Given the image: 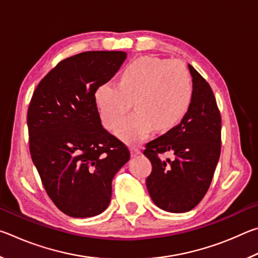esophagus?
<instances>
[{"mask_svg":"<svg viewBox=\"0 0 258 258\" xmlns=\"http://www.w3.org/2000/svg\"><path fill=\"white\" fill-rule=\"evenodd\" d=\"M130 151H131V156L132 157H137L138 155L141 154V150H140L138 147H131Z\"/></svg>","mask_w":258,"mask_h":258,"instance_id":"obj_1","label":"esophagus"}]
</instances>
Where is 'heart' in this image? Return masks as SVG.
<instances>
[{"label":"heart","mask_w":258,"mask_h":258,"mask_svg":"<svg viewBox=\"0 0 258 258\" xmlns=\"http://www.w3.org/2000/svg\"><path fill=\"white\" fill-rule=\"evenodd\" d=\"M194 100L190 73L180 61L146 55L133 60L120 73L118 84L107 82L98 87L95 102L108 130L119 127L135 102L137 110L118 131L121 140L138 145L154 127L167 132L189 112Z\"/></svg>","instance_id":"obj_1"}]
</instances>
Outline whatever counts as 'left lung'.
<instances>
[{"mask_svg": "<svg viewBox=\"0 0 258 258\" xmlns=\"http://www.w3.org/2000/svg\"><path fill=\"white\" fill-rule=\"evenodd\" d=\"M189 71L194 83L189 112L143 151L152 165L147 189L156 206L169 213L189 212L202 202L221 155L222 119L215 95L191 64ZM165 152H173L176 158L165 161Z\"/></svg>", "mask_w": 258, "mask_h": 258, "instance_id": "obj_1", "label": "left lung"}]
</instances>
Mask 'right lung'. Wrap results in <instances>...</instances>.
<instances>
[{"label": "right lung", "instance_id": "add662e5", "mask_svg": "<svg viewBox=\"0 0 258 258\" xmlns=\"http://www.w3.org/2000/svg\"><path fill=\"white\" fill-rule=\"evenodd\" d=\"M125 59L123 51L69 56L38 83L29 102L30 156L47 196L68 216L101 214L113 176L130 159L127 147L102 127L95 102L98 87Z\"/></svg>", "mask_w": 258, "mask_h": 258}]
</instances>
